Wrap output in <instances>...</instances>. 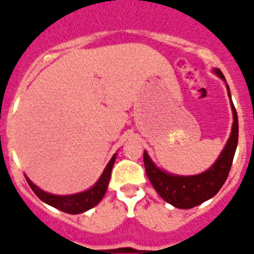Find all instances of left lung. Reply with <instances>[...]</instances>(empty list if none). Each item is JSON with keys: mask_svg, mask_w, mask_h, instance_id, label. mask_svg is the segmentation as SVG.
Masks as SVG:
<instances>
[{"mask_svg": "<svg viewBox=\"0 0 254 254\" xmlns=\"http://www.w3.org/2000/svg\"><path fill=\"white\" fill-rule=\"evenodd\" d=\"M214 71L218 76L225 80V76L219 68H215ZM228 96L231 97L230 89H228ZM231 108L234 113L231 136L214 165L205 173L193 177L171 175L154 166L149 156L146 154V152H144V166H145L146 175L154 190L166 202L179 209H190L215 196L218 190L225 184L235 156L239 137L238 114L232 102Z\"/></svg>", "mask_w": 254, "mask_h": 254, "instance_id": "1", "label": "left lung"}]
</instances>
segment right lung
I'll list each match as a JSON object with an SVG mask.
<instances>
[{"instance_id":"right-lung-1","label":"right lung","mask_w":254,"mask_h":254,"mask_svg":"<svg viewBox=\"0 0 254 254\" xmlns=\"http://www.w3.org/2000/svg\"><path fill=\"white\" fill-rule=\"evenodd\" d=\"M115 158H117V154L113 156L110 162L108 163V166L105 167L104 173L100 177L97 183L94 184L91 190L81 192V193L70 194V196H57V194L48 193L45 190H40L29 179H27V183L29 184V187L35 192L37 197L44 201V202H47L48 205H52L58 210H62L64 213H68V214H79V213L87 211L91 207L96 206L102 200L105 192L108 190L109 180H110V175H112V169L115 162Z\"/></svg>"}]
</instances>
